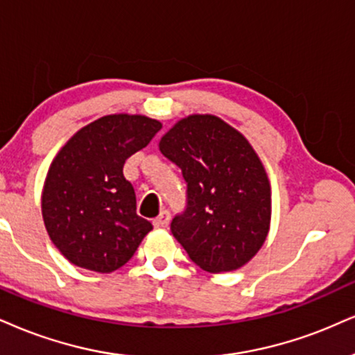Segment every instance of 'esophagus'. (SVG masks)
<instances>
[{
    "label": "esophagus",
    "instance_id": "esophagus-1",
    "mask_svg": "<svg viewBox=\"0 0 355 355\" xmlns=\"http://www.w3.org/2000/svg\"><path fill=\"white\" fill-rule=\"evenodd\" d=\"M171 220V214L169 211H163L157 216L155 220H153V225L157 227V229H163V227H168Z\"/></svg>",
    "mask_w": 355,
    "mask_h": 355
}]
</instances>
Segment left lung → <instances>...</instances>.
Wrapping results in <instances>:
<instances>
[{"instance_id":"obj_1","label":"left lung","mask_w":355,"mask_h":355,"mask_svg":"<svg viewBox=\"0 0 355 355\" xmlns=\"http://www.w3.org/2000/svg\"><path fill=\"white\" fill-rule=\"evenodd\" d=\"M159 150L187 184L186 209L171 222L178 242L211 273L243 266L263 245L271 217L270 182L250 143L220 118L191 115Z\"/></svg>"}]
</instances>
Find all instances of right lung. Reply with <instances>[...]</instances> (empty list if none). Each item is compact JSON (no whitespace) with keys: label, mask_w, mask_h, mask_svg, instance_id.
Returning <instances> with one entry per match:
<instances>
[{"label":"right lung","mask_w":355,"mask_h":355,"mask_svg":"<svg viewBox=\"0 0 355 355\" xmlns=\"http://www.w3.org/2000/svg\"><path fill=\"white\" fill-rule=\"evenodd\" d=\"M159 130V121L143 115L102 116L78 130L52 161L42 217L52 243L71 263L112 273L153 229L137 214L123 164Z\"/></svg>","instance_id":"obj_1"}]
</instances>
